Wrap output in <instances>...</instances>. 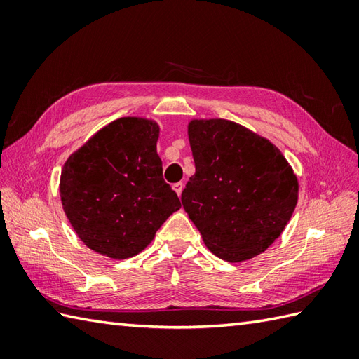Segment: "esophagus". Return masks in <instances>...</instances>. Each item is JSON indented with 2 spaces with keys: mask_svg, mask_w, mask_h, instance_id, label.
<instances>
[{
  "mask_svg": "<svg viewBox=\"0 0 359 359\" xmlns=\"http://www.w3.org/2000/svg\"><path fill=\"white\" fill-rule=\"evenodd\" d=\"M172 188H174V191L177 193V196L180 197V196H182V191H184V184H182V182H177V184L172 185Z\"/></svg>",
  "mask_w": 359,
  "mask_h": 359,
  "instance_id": "obj_1",
  "label": "esophagus"
}]
</instances>
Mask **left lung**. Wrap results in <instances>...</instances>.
Instances as JSON below:
<instances>
[{"mask_svg": "<svg viewBox=\"0 0 359 359\" xmlns=\"http://www.w3.org/2000/svg\"><path fill=\"white\" fill-rule=\"evenodd\" d=\"M196 172L182 205L212 255L242 262L284 231L299 184L287 158L265 137L225 118L188 123Z\"/></svg>", "mask_w": 359, "mask_h": 359, "instance_id": "left-lung-1", "label": "left lung"}]
</instances>
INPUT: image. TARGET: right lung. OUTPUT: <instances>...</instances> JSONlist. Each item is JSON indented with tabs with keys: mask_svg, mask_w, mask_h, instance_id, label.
I'll return each mask as SVG.
<instances>
[{
	"mask_svg": "<svg viewBox=\"0 0 359 359\" xmlns=\"http://www.w3.org/2000/svg\"><path fill=\"white\" fill-rule=\"evenodd\" d=\"M154 120L121 117L72 152L60 177L65 215L81 242L111 259L139 255L180 201L163 180Z\"/></svg>",
	"mask_w": 359,
	"mask_h": 359,
	"instance_id": "1",
	"label": "right lung"
}]
</instances>
